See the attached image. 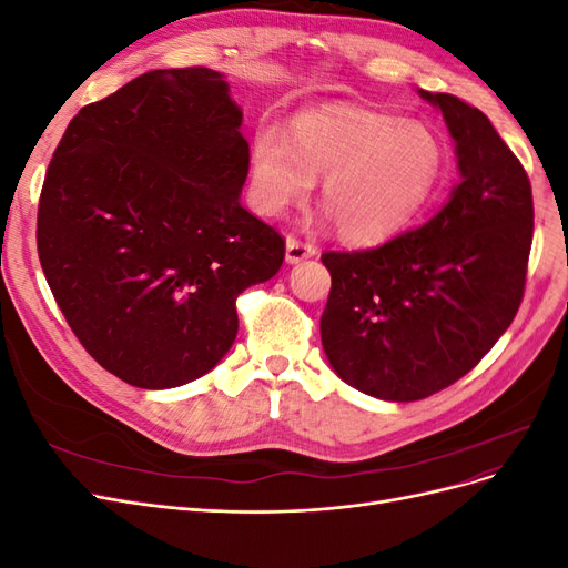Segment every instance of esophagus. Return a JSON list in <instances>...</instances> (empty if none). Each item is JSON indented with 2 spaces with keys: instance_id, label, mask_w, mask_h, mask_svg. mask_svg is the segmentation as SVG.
Instances as JSON below:
<instances>
[{
  "instance_id": "34e87169",
  "label": "esophagus",
  "mask_w": 568,
  "mask_h": 568,
  "mask_svg": "<svg viewBox=\"0 0 568 568\" xmlns=\"http://www.w3.org/2000/svg\"><path fill=\"white\" fill-rule=\"evenodd\" d=\"M315 253H317V246H315V244L301 242L298 236H288V239H286V263H291V265L303 263L305 257H313Z\"/></svg>"
}]
</instances>
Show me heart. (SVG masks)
Here are the masks:
<instances>
[{"label":"heart","instance_id":"b5f03b06","mask_svg":"<svg viewBox=\"0 0 568 568\" xmlns=\"http://www.w3.org/2000/svg\"><path fill=\"white\" fill-rule=\"evenodd\" d=\"M448 151L419 120L353 106L294 120L288 134L257 130L251 144V199L280 215L322 180V205L351 244H379L415 220L445 178Z\"/></svg>","mask_w":568,"mask_h":568}]
</instances>
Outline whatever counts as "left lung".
I'll return each mask as SVG.
<instances>
[{
    "mask_svg": "<svg viewBox=\"0 0 568 568\" xmlns=\"http://www.w3.org/2000/svg\"><path fill=\"white\" fill-rule=\"evenodd\" d=\"M419 94L448 123L459 184L422 227L322 253L324 353L348 386L393 403L428 398L480 363L524 301L532 244L528 175L490 120L453 94Z\"/></svg>",
    "mask_w": 568,
    "mask_h": 568,
    "instance_id": "1",
    "label": "left lung"
}]
</instances>
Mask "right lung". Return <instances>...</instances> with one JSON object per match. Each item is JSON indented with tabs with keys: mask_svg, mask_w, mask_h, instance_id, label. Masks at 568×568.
<instances>
[{
	"mask_svg": "<svg viewBox=\"0 0 568 568\" xmlns=\"http://www.w3.org/2000/svg\"><path fill=\"white\" fill-rule=\"evenodd\" d=\"M242 109L211 68H165L65 128L38 209L57 305L97 363L136 388L211 372L236 338V298L284 263L251 215Z\"/></svg>",
	"mask_w": 568,
	"mask_h": 568,
	"instance_id": "1",
	"label": "right lung"
}]
</instances>
